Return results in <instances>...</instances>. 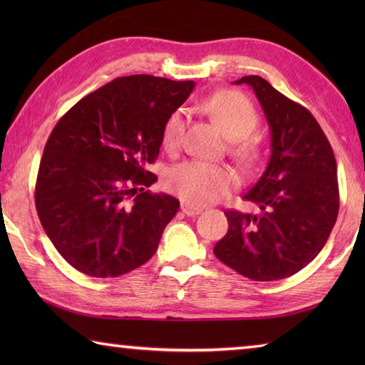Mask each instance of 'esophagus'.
<instances>
[{
    "label": "esophagus",
    "instance_id": "1",
    "mask_svg": "<svg viewBox=\"0 0 365 365\" xmlns=\"http://www.w3.org/2000/svg\"><path fill=\"white\" fill-rule=\"evenodd\" d=\"M182 211H183V214H187L188 217H195V215L200 214L202 209L196 207L193 205H188V202H182Z\"/></svg>",
    "mask_w": 365,
    "mask_h": 365
}]
</instances>
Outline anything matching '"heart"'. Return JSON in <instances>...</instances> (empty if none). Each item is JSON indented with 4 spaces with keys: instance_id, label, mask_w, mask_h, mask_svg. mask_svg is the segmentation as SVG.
I'll return each instance as SVG.
<instances>
[{
    "instance_id": "1",
    "label": "heart",
    "mask_w": 365,
    "mask_h": 365,
    "mask_svg": "<svg viewBox=\"0 0 365 365\" xmlns=\"http://www.w3.org/2000/svg\"><path fill=\"white\" fill-rule=\"evenodd\" d=\"M205 110L230 140L232 156L245 169H255L262 159V141L252 130L259 125L257 110L240 91L224 90L206 98ZM185 133V113L177 109L164 122L163 145L177 150ZM238 177L227 165L187 160L168 174V187L191 205H211L230 193Z\"/></svg>"
}]
</instances>
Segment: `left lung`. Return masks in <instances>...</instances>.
<instances>
[{"instance_id":"obj_1","label":"left lung","mask_w":365,"mask_h":365,"mask_svg":"<svg viewBox=\"0 0 365 365\" xmlns=\"http://www.w3.org/2000/svg\"><path fill=\"white\" fill-rule=\"evenodd\" d=\"M248 83L270 128V159L243 200L261 214L225 211L228 230L214 246L219 261L246 279L274 282L304 269L324 248L336 222V160L309 110L259 76Z\"/></svg>"}]
</instances>
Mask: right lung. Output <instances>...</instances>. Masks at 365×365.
<instances>
[{"label": "right lung", "instance_id": "add662e5", "mask_svg": "<svg viewBox=\"0 0 365 365\" xmlns=\"http://www.w3.org/2000/svg\"><path fill=\"white\" fill-rule=\"evenodd\" d=\"M195 82L119 77L61 117L46 141L35 206L54 248L73 269L119 277L150 261L180 202L151 193L146 170L163 145V127Z\"/></svg>", "mask_w": 365, "mask_h": 365}]
</instances>
